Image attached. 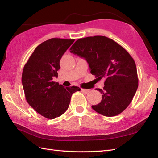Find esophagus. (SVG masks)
Wrapping results in <instances>:
<instances>
[{"label": "esophagus", "instance_id": "esophagus-1", "mask_svg": "<svg viewBox=\"0 0 158 158\" xmlns=\"http://www.w3.org/2000/svg\"><path fill=\"white\" fill-rule=\"evenodd\" d=\"M81 91L82 92H84L85 94H88L89 92H90V90H89V89H82Z\"/></svg>", "mask_w": 158, "mask_h": 158}]
</instances>
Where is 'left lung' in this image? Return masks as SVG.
I'll return each instance as SVG.
<instances>
[{"label":"left lung","instance_id":"8db88e82","mask_svg":"<svg viewBox=\"0 0 158 158\" xmlns=\"http://www.w3.org/2000/svg\"><path fill=\"white\" fill-rule=\"evenodd\" d=\"M70 52L85 58L92 75L105 78L102 100L92 105L94 111L112 117L123 112L131 102L138 87L135 61L123 47L111 38L96 35L76 40Z\"/></svg>","mask_w":158,"mask_h":158}]
</instances>
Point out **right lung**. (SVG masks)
Segmentation results:
<instances>
[{"label":"right lung","instance_id":"obj_1","mask_svg":"<svg viewBox=\"0 0 158 158\" xmlns=\"http://www.w3.org/2000/svg\"><path fill=\"white\" fill-rule=\"evenodd\" d=\"M75 40L51 38L40 44L25 64L22 85L27 102L35 111L48 119L59 117L67 111L71 97L80 89L64 88L53 81L58 77L62 55Z\"/></svg>","mask_w":158,"mask_h":158}]
</instances>
